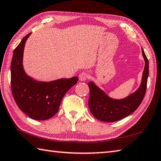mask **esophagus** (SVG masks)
<instances>
[{
    "mask_svg": "<svg viewBox=\"0 0 161 161\" xmlns=\"http://www.w3.org/2000/svg\"><path fill=\"white\" fill-rule=\"evenodd\" d=\"M79 78L81 81H85L89 78V75L86 72H82L79 75Z\"/></svg>",
    "mask_w": 161,
    "mask_h": 161,
    "instance_id": "1",
    "label": "esophagus"
}]
</instances>
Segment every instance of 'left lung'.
<instances>
[{
  "mask_svg": "<svg viewBox=\"0 0 161 161\" xmlns=\"http://www.w3.org/2000/svg\"><path fill=\"white\" fill-rule=\"evenodd\" d=\"M142 52L145 61L142 82L137 90L130 96L120 100L113 99L97 87L93 81L88 83L90 90L89 109L98 120L104 122L121 120L134 112L142 102L145 96L149 76V61L143 49H142Z\"/></svg>",
  "mask_w": 161,
  "mask_h": 161,
  "instance_id": "left-lung-1",
  "label": "left lung"
}]
</instances>
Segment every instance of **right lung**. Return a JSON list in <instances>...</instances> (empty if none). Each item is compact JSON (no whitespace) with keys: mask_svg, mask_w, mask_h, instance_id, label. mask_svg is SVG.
Returning <instances> with one entry per match:
<instances>
[{"mask_svg":"<svg viewBox=\"0 0 161 161\" xmlns=\"http://www.w3.org/2000/svg\"><path fill=\"white\" fill-rule=\"evenodd\" d=\"M28 33L14 50L11 62L12 93L22 112L35 120H47L57 113L66 92L76 84L77 77L49 82L38 81L28 76L23 68L24 49Z\"/></svg>","mask_w":161,"mask_h":161,"instance_id":"add662e5","label":"right lung"}]
</instances>
